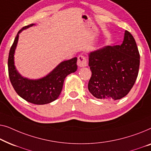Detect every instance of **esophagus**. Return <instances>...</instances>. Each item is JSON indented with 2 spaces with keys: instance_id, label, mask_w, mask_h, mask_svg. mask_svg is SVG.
Segmentation results:
<instances>
[{
  "instance_id": "obj_1",
  "label": "esophagus",
  "mask_w": 151,
  "mask_h": 151,
  "mask_svg": "<svg viewBox=\"0 0 151 151\" xmlns=\"http://www.w3.org/2000/svg\"><path fill=\"white\" fill-rule=\"evenodd\" d=\"M77 64L79 67L86 66L87 64H88V62H87V58L84 56V55H80L78 57Z\"/></svg>"
}]
</instances>
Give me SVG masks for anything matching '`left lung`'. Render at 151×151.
Wrapping results in <instances>:
<instances>
[{
	"label": "left lung",
	"instance_id": "1",
	"mask_svg": "<svg viewBox=\"0 0 151 151\" xmlns=\"http://www.w3.org/2000/svg\"><path fill=\"white\" fill-rule=\"evenodd\" d=\"M92 76L88 90L103 101L124 97L133 88L138 75L139 53L134 37L125 31L121 45L107 46L89 55Z\"/></svg>",
	"mask_w": 151,
	"mask_h": 151
}]
</instances>
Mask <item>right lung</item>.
Wrapping results in <instances>:
<instances>
[{
  "label": "right lung",
  "mask_w": 151,
  "mask_h": 151,
  "mask_svg": "<svg viewBox=\"0 0 151 151\" xmlns=\"http://www.w3.org/2000/svg\"><path fill=\"white\" fill-rule=\"evenodd\" d=\"M33 25L34 24H31L22 27L15 37L8 57V73L13 88L19 96L31 103L44 105L51 103L59 97L62 90L65 78L77 70V58L75 57L63 61L49 75L40 79L29 80L23 78L15 68L14 51L18 43V34L24 29Z\"/></svg>",
  "instance_id": "1"
}]
</instances>
